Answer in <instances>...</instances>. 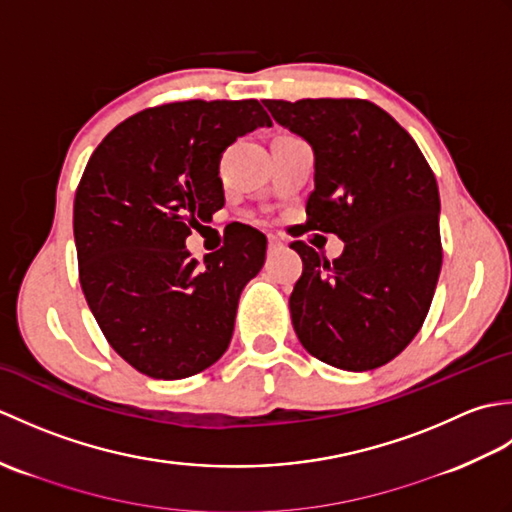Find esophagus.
Segmentation results:
<instances>
[{
  "label": "esophagus",
  "instance_id": "obj_1",
  "mask_svg": "<svg viewBox=\"0 0 512 512\" xmlns=\"http://www.w3.org/2000/svg\"><path fill=\"white\" fill-rule=\"evenodd\" d=\"M281 246H284V244H281V239L277 235H268V250H270V253H273V250H279Z\"/></svg>",
  "mask_w": 512,
  "mask_h": 512
}]
</instances>
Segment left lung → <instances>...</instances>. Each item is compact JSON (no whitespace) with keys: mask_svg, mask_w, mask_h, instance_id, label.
<instances>
[{"mask_svg":"<svg viewBox=\"0 0 512 512\" xmlns=\"http://www.w3.org/2000/svg\"><path fill=\"white\" fill-rule=\"evenodd\" d=\"M314 151L306 228L339 235L328 262L292 242L303 273L290 295L301 345L332 367L367 372L396 358L427 317L442 266L440 193L405 129L363 99L264 101Z\"/></svg>","mask_w":512,"mask_h":512,"instance_id":"1","label":"left lung"}]
</instances>
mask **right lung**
Here are the masks:
<instances>
[{
	"mask_svg": "<svg viewBox=\"0 0 512 512\" xmlns=\"http://www.w3.org/2000/svg\"><path fill=\"white\" fill-rule=\"evenodd\" d=\"M270 127L259 101H182L116 125L74 195L85 301L116 354L140 374L202 372L231 343L237 301L264 266L266 235L244 226L200 266L184 246L224 206L222 151Z\"/></svg>",
	"mask_w": 512,
	"mask_h": 512,
	"instance_id": "right-lung-1",
	"label": "right lung"
}]
</instances>
